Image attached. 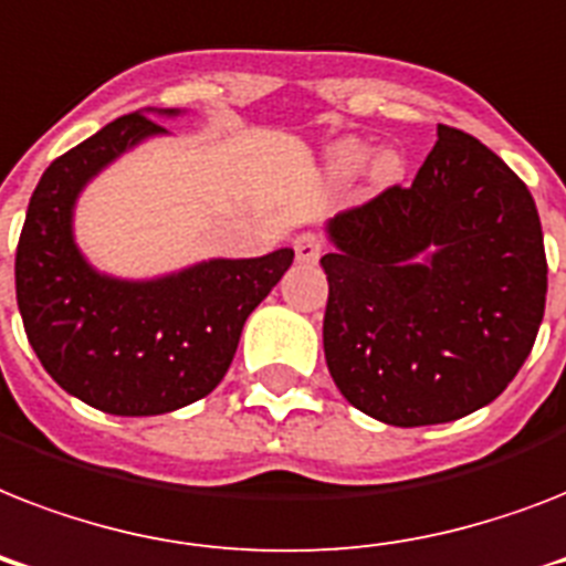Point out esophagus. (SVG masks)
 Listing matches in <instances>:
<instances>
[{
    "label": "esophagus",
    "mask_w": 566,
    "mask_h": 566,
    "mask_svg": "<svg viewBox=\"0 0 566 566\" xmlns=\"http://www.w3.org/2000/svg\"><path fill=\"white\" fill-rule=\"evenodd\" d=\"M293 252H296V261H300V264H317L319 255H323V240H319L317 234H311V231L296 234V240H293Z\"/></svg>",
    "instance_id": "esophagus-1"
}]
</instances>
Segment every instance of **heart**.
<instances>
[{"label": "heart", "mask_w": 566, "mask_h": 566, "mask_svg": "<svg viewBox=\"0 0 566 566\" xmlns=\"http://www.w3.org/2000/svg\"><path fill=\"white\" fill-rule=\"evenodd\" d=\"M326 176L332 181H353L364 170V179L373 190H387L405 176V158L394 146H381L370 153L361 137H340L326 149Z\"/></svg>", "instance_id": "b5f03b06"}]
</instances>
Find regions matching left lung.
<instances>
[{
  "label": "left lung",
  "mask_w": 566,
  "mask_h": 566,
  "mask_svg": "<svg viewBox=\"0 0 566 566\" xmlns=\"http://www.w3.org/2000/svg\"><path fill=\"white\" fill-rule=\"evenodd\" d=\"M323 349L346 402L413 429L479 411L535 346L544 231L523 181L475 137L438 126L411 188L326 222Z\"/></svg>",
  "instance_id": "8db88e82"
}]
</instances>
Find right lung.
Returning a JSON list of instances; mask_svg holds the SVG:
<instances>
[{
    "instance_id": "obj_1",
    "label": "right lung",
    "mask_w": 566,
    "mask_h": 566,
    "mask_svg": "<svg viewBox=\"0 0 566 566\" xmlns=\"http://www.w3.org/2000/svg\"><path fill=\"white\" fill-rule=\"evenodd\" d=\"M144 108L61 155L31 193L17 247V305L31 349L66 394L117 417L179 411L220 385L252 311L293 264V249L208 258L155 279L96 270L75 243V205L105 167L170 135Z\"/></svg>"
}]
</instances>
